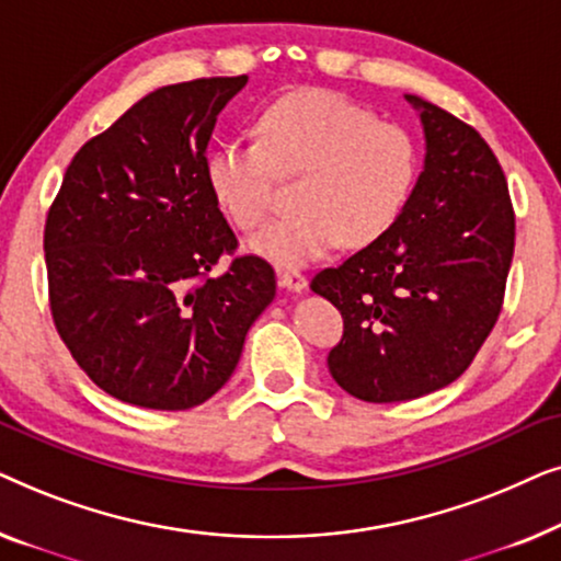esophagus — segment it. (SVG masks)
<instances>
[{"label":"esophagus","mask_w":561,"mask_h":561,"mask_svg":"<svg viewBox=\"0 0 561 561\" xmlns=\"http://www.w3.org/2000/svg\"><path fill=\"white\" fill-rule=\"evenodd\" d=\"M280 286L294 290V294H304L306 286H309V280H306V275H301L298 271H283L280 273Z\"/></svg>","instance_id":"obj_1"}]
</instances>
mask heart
<instances>
[{"instance_id": "heart-1", "label": "heart", "mask_w": 561, "mask_h": 561, "mask_svg": "<svg viewBox=\"0 0 561 561\" xmlns=\"http://www.w3.org/2000/svg\"><path fill=\"white\" fill-rule=\"evenodd\" d=\"M260 142H227L206 160V181L234 227L255 229L273 206L275 175L298 179L296 217L250 237V255L304 267L336 244L367 248L409 204L419 173L416 142L393 122L334 91L306 89L267 106Z\"/></svg>"}]
</instances>
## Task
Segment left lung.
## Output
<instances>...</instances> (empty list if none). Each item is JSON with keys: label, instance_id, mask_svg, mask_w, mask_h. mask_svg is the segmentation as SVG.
<instances>
[{"label": "left lung", "instance_id": "obj_1", "mask_svg": "<svg viewBox=\"0 0 561 561\" xmlns=\"http://www.w3.org/2000/svg\"><path fill=\"white\" fill-rule=\"evenodd\" d=\"M424 129V165L380 240L311 280L342 311L329 373L350 396L398 403L467 370L501 313L516 219L503 168L455 114L405 94Z\"/></svg>", "mask_w": 561, "mask_h": 561}]
</instances>
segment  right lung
Returning a JSON list of instances; mask_svg holds the SVG:
<instances>
[{
  "instance_id": "add662e5",
  "label": "right lung",
  "mask_w": 561,
  "mask_h": 561,
  "mask_svg": "<svg viewBox=\"0 0 561 561\" xmlns=\"http://www.w3.org/2000/svg\"><path fill=\"white\" fill-rule=\"evenodd\" d=\"M248 76L160 87L76 152L45 221L50 311L76 363L117 401L186 411L232 378L275 298L206 181V145Z\"/></svg>"
}]
</instances>
